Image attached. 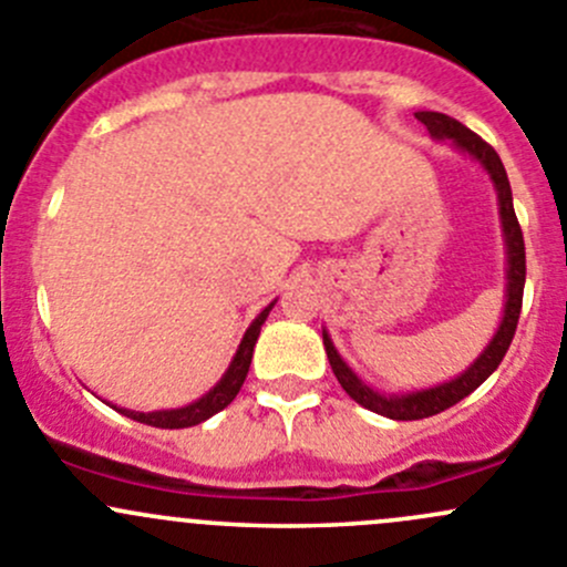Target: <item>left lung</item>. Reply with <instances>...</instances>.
<instances>
[{
    "label": "left lung",
    "instance_id": "left-lung-1",
    "mask_svg": "<svg viewBox=\"0 0 567 567\" xmlns=\"http://www.w3.org/2000/svg\"><path fill=\"white\" fill-rule=\"evenodd\" d=\"M416 120L427 128V134L436 142H450L455 151L468 156L472 162H477L483 167V173L488 175V181L494 183L496 192V205H499V227H502V241H505V307H502V320L496 326L494 337L488 340V346L477 353L472 364H468L463 373L455 379L442 381L436 386H425V390H405V392H379L375 386H370L346 359L340 357V351L331 342V334L323 326V348L326 357H329L331 370H334L340 386L357 400L364 409L375 411L381 416H390V420H425V416L439 414V411L450 409V405L461 403L466 394H472L499 368V362L505 359L507 348H511L513 334H516L518 316H522V296H524V279H527V257H524V236L522 227H518L516 210H513V192L511 181H507L505 164L496 156L494 147L488 142L480 140L474 131H468L466 125L458 120L447 117L442 112H416Z\"/></svg>",
    "mask_w": 567,
    "mask_h": 567
}]
</instances>
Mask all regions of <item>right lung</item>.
<instances>
[{"mask_svg":"<svg viewBox=\"0 0 567 567\" xmlns=\"http://www.w3.org/2000/svg\"><path fill=\"white\" fill-rule=\"evenodd\" d=\"M274 305H277V299H274L271 305L260 312V316L251 320L249 329L244 331L241 342H238V351L233 353L230 364H227L225 375H221V379L216 381V384L210 386L203 398L192 400V403L181 405V409H158V411L123 409V405H114V403H109V400H104V403L112 405V409L120 411L123 416H128V420H136V422H142V425H151V427H167V431H177V427H192V425H199V422L210 420V416L219 414L221 409H227V405L236 400L238 390H241L244 379H247V373H249L251 353H255V342H257V337H260V326L266 323L268 312L274 310Z\"/></svg>","mask_w":567,"mask_h":567,"instance_id":"1","label":"right lung"}]
</instances>
